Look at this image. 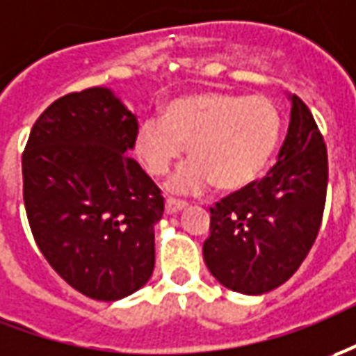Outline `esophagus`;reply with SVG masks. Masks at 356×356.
<instances>
[{
	"label": "esophagus",
	"instance_id": "obj_1",
	"mask_svg": "<svg viewBox=\"0 0 356 356\" xmlns=\"http://www.w3.org/2000/svg\"><path fill=\"white\" fill-rule=\"evenodd\" d=\"M187 209V202L185 200H177V198H168L165 200V212L168 214H175L179 210Z\"/></svg>",
	"mask_w": 356,
	"mask_h": 356
}]
</instances>
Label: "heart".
Masks as SVG:
<instances>
[{
    "label": "heart",
    "instance_id": "1",
    "mask_svg": "<svg viewBox=\"0 0 356 356\" xmlns=\"http://www.w3.org/2000/svg\"><path fill=\"white\" fill-rule=\"evenodd\" d=\"M280 134L282 115L269 97L207 91L173 99L163 122L146 118L134 152L149 175L163 177L187 146L193 161L169 181L171 191L200 193L214 183L222 193H236L265 173Z\"/></svg>",
    "mask_w": 356,
    "mask_h": 356
}]
</instances>
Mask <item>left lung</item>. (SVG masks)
Returning <instances> with one entry per match:
<instances>
[{"mask_svg":"<svg viewBox=\"0 0 356 356\" xmlns=\"http://www.w3.org/2000/svg\"><path fill=\"white\" fill-rule=\"evenodd\" d=\"M290 124L279 161L249 187L210 209L204 263L226 289L265 294L298 270L321 226L327 149L310 108L290 95Z\"/></svg>","mask_w":356,"mask_h":356,"instance_id":"left-lung-1","label":"left lung"}]
</instances>
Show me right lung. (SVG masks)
<instances>
[{"mask_svg": "<svg viewBox=\"0 0 356 356\" xmlns=\"http://www.w3.org/2000/svg\"><path fill=\"white\" fill-rule=\"evenodd\" d=\"M138 120L107 87L56 99L23 152L31 232L72 289L115 302L146 284L163 197L128 152Z\"/></svg>", "mask_w": 356, "mask_h": 356, "instance_id": "1", "label": "right lung"}]
</instances>
